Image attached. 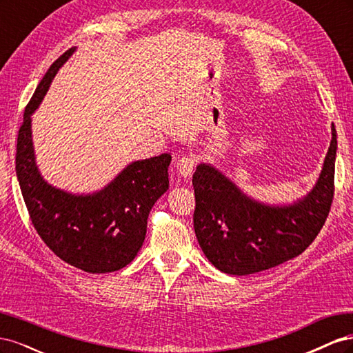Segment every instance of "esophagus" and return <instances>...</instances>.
<instances>
[{"label": "esophagus", "mask_w": 353, "mask_h": 353, "mask_svg": "<svg viewBox=\"0 0 353 353\" xmlns=\"http://www.w3.org/2000/svg\"><path fill=\"white\" fill-rule=\"evenodd\" d=\"M197 165V159L194 156H183L181 159H178L176 162V168H178V172L181 176L188 178L193 175L194 172V168Z\"/></svg>", "instance_id": "obj_1"}]
</instances>
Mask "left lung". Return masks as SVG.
Wrapping results in <instances>:
<instances>
[{"mask_svg":"<svg viewBox=\"0 0 353 353\" xmlns=\"http://www.w3.org/2000/svg\"><path fill=\"white\" fill-rule=\"evenodd\" d=\"M337 134L316 184L292 205H266L228 179L216 168L200 163L193 175L194 231L203 253L219 271L249 275L274 268L306 250L328 216L334 194Z\"/></svg>","mask_w":353,"mask_h":353,"instance_id":"obj_1","label":"left lung"}]
</instances>
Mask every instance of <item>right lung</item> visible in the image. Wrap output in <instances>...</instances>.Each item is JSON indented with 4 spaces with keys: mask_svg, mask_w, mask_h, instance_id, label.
I'll list each match as a JSON object with an SVG mask.
<instances>
[{
    "mask_svg": "<svg viewBox=\"0 0 353 353\" xmlns=\"http://www.w3.org/2000/svg\"><path fill=\"white\" fill-rule=\"evenodd\" d=\"M68 50L52 63L28 103L17 135L16 175L32 223L61 261L90 274L123 268L140 252L147 218L169 188L170 154L137 160L110 184L91 194H72L42 178L32 143L30 116L47 94L59 69L73 54Z\"/></svg>",
    "mask_w": 353,
    "mask_h": 353,
    "instance_id": "1",
    "label": "right lung"
}]
</instances>
